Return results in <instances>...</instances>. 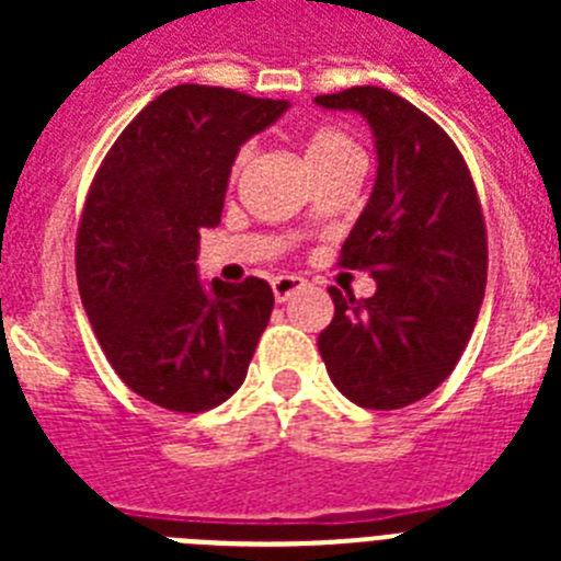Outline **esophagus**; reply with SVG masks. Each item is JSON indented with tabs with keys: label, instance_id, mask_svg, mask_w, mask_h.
<instances>
[{
	"label": "esophagus",
	"instance_id": "obj_1",
	"mask_svg": "<svg viewBox=\"0 0 561 561\" xmlns=\"http://www.w3.org/2000/svg\"><path fill=\"white\" fill-rule=\"evenodd\" d=\"M306 280L297 275H277L272 277V291H275V300L277 304H284L286 297L295 295L297 289H304Z\"/></svg>",
	"mask_w": 561,
	"mask_h": 561
}]
</instances>
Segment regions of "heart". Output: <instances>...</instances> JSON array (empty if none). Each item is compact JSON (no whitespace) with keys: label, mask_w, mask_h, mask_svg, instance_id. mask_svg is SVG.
<instances>
[{"label":"heart","mask_w":561,"mask_h":561,"mask_svg":"<svg viewBox=\"0 0 561 561\" xmlns=\"http://www.w3.org/2000/svg\"><path fill=\"white\" fill-rule=\"evenodd\" d=\"M304 151L311 171L323 165H334V162H342V160H359V151H356V146L351 142L348 134H342L340 128H329V126L314 128V131L306 137ZM244 160H247V151H241L236 157V162H232V176H238Z\"/></svg>","instance_id":"1"}]
</instances>
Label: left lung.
<instances>
[{
	"label": "left lung",
	"mask_w": 561,
	"mask_h": 561,
	"mask_svg": "<svg viewBox=\"0 0 561 561\" xmlns=\"http://www.w3.org/2000/svg\"><path fill=\"white\" fill-rule=\"evenodd\" d=\"M370 123L379 171L340 266L376 277L374 297L331 286L334 320L317 348L345 399L399 410L433 393L478 323L489 247L478 187L444 128L404 98L351 87L314 98Z\"/></svg>",
	"instance_id": "obj_1"
}]
</instances>
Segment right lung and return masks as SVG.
Listing matches in <instances>:
<instances>
[{
  "instance_id": "obj_1",
  "label": "right lung",
  "mask_w": 561,
  "mask_h": 561,
  "mask_svg": "<svg viewBox=\"0 0 561 561\" xmlns=\"http://www.w3.org/2000/svg\"><path fill=\"white\" fill-rule=\"evenodd\" d=\"M286 101L182 83L148 103L108 148L76 238L83 309L114 374L142 399L202 413L244 381L275 295L196 275L199 230L221 221L241 142Z\"/></svg>"
}]
</instances>
